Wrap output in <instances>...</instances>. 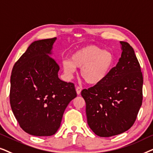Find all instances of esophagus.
Masks as SVG:
<instances>
[{"label":"esophagus","mask_w":153,"mask_h":153,"mask_svg":"<svg viewBox=\"0 0 153 153\" xmlns=\"http://www.w3.org/2000/svg\"><path fill=\"white\" fill-rule=\"evenodd\" d=\"M75 89H76V92H77V94L79 95L80 94V92H81V90H82V89L80 88V87H76V88H75Z\"/></svg>","instance_id":"esophagus-1"}]
</instances>
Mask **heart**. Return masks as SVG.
<instances>
[{"label": "heart", "mask_w": 153, "mask_h": 153, "mask_svg": "<svg viewBox=\"0 0 153 153\" xmlns=\"http://www.w3.org/2000/svg\"><path fill=\"white\" fill-rule=\"evenodd\" d=\"M115 63V56L111 51L97 45H87L73 52L70 60L64 61L63 68L66 75L72 77L75 68H81V76L85 82L96 85L107 78Z\"/></svg>", "instance_id": "1"}]
</instances>
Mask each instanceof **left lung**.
<instances>
[{"mask_svg":"<svg viewBox=\"0 0 153 153\" xmlns=\"http://www.w3.org/2000/svg\"><path fill=\"white\" fill-rule=\"evenodd\" d=\"M121 57L103 82L81 95L86 102L87 123L94 133L110 137L134 125L143 101V74L134 49L120 41Z\"/></svg>","mask_w":153,"mask_h":153,"instance_id":"obj_1","label":"left lung"}]
</instances>
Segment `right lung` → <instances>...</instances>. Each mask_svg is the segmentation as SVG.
Here are the masks:
<instances>
[{
  "mask_svg": "<svg viewBox=\"0 0 153 153\" xmlns=\"http://www.w3.org/2000/svg\"><path fill=\"white\" fill-rule=\"evenodd\" d=\"M56 39L30 44L14 65L11 73L12 111L20 127L33 136L55 134L65 109L77 97L74 84L59 78V66L49 55Z\"/></svg>",
  "mask_w": 153,
  "mask_h": 153,
  "instance_id": "add662e5",
  "label": "right lung"
}]
</instances>
